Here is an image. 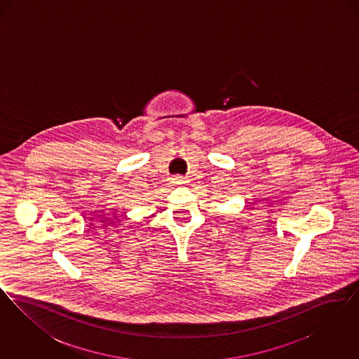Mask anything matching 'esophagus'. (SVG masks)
<instances>
[{
  "mask_svg": "<svg viewBox=\"0 0 359 359\" xmlns=\"http://www.w3.org/2000/svg\"><path fill=\"white\" fill-rule=\"evenodd\" d=\"M172 183H173L175 186H183L184 183H187V180H186V177H184V176L177 175V176L172 177Z\"/></svg>",
  "mask_w": 359,
  "mask_h": 359,
  "instance_id": "obj_1",
  "label": "esophagus"
}]
</instances>
